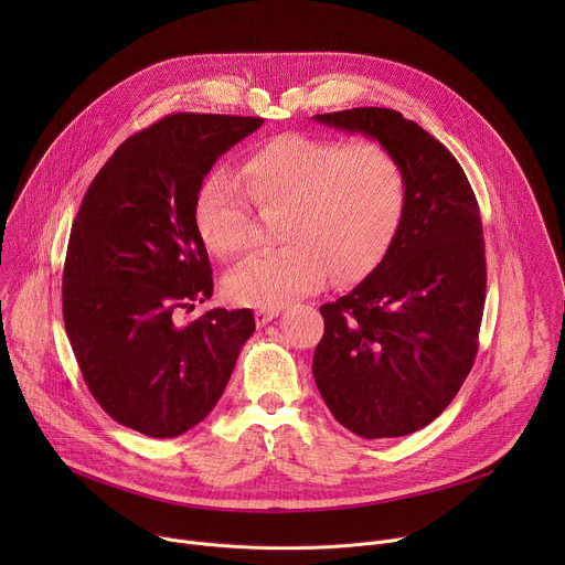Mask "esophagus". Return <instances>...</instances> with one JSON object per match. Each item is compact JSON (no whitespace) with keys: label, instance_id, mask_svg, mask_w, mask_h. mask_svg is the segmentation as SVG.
Masks as SVG:
<instances>
[{"label":"esophagus","instance_id":"34e87169","mask_svg":"<svg viewBox=\"0 0 565 565\" xmlns=\"http://www.w3.org/2000/svg\"><path fill=\"white\" fill-rule=\"evenodd\" d=\"M277 315H279V308H257L255 310V319H257L259 327L268 324V321H273Z\"/></svg>","mask_w":565,"mask_h":565}]
</instances>
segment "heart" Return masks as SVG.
Returning <instances> with one entry per match:
<instances>
[{"instance_id": "b5f03b06", "label": "heart", "mask_w": 565, "mask_h": 565, "mask_svg": "<svg viewBox=\"0 0 565 565\" xmlns=\"http://www.w3.org/2000/svg\"><path fill=\"white\" fill-rule=\"evenodd\" d=\"M244 185L230 172L210 174L196 194V225L218 257L253 248V207L284 210V246L255 255L225 277L236 303L279 308L329 275L351 284L386 255L405 210V172L380 142L284 134L244 163Z\"/></svg>"}]
</instances>
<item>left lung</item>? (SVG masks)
I'll return each mask as SVG.
<instances>
[{
  "label": "left lung",
  "instance_id": "obj_1",
  "mask_svg": "<svg viewBox=\"0 0 565 565\" xmlns=\"http://www.w3.org/2000/svg\"><path fill=\"white\" fill-rule=\"evenodd\" d=\"M386 147L405 172V210L377 268L324 317L315 384L340 425L397 438L436 420L478 353L486 306V238L473 190L451 151L382 107L317 114Z\"/></svg>",
  "mask_w": 565,
  "mask_h": 565
}]
</instances>
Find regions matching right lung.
I'll return each instance as SVG.
<instances>
[{"instance_id":"obj_1","label":"right lung","mask_w":565,"mask_h":565,"mask_svg":"<svg viewBox=\"0 0 565 565\" xmlns=\"http://www.w3.org/2000/svg\"><path fill=\"white\" fill-rule=\"evenodd\" d=\"M264 118L172 114L129 136L92 181L62 273L64 329L98 405L149 438H174L218 402L250 308L183 310L212 297L196 225L203 179Z\"/></svg>"}]
</instances>
